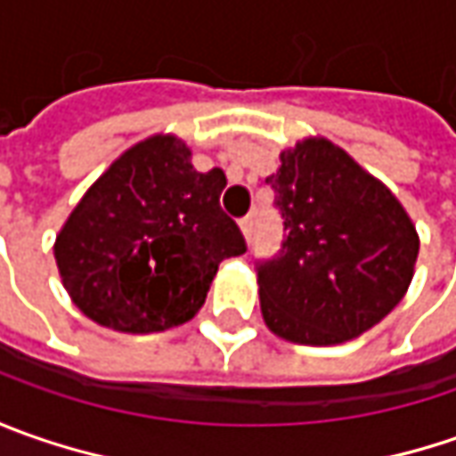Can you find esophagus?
Here are the masks:
<instances>
[{
    "instance_id": "obj_1",
    "label": "esophagus",
    "mask_w": 456,
    "mask_h": 456,
    "mask_svg": "<svg viewBox=\"0 0 456 456\" xmlns=\"http://www.w3.org/2000/svg\"><path fill=\"white\" fill-rule=\"evenodd\" d=\"M238 225H240V233H243V238H246V240H251V233H254V218L248 216V218L240 220Z\"/></svg>"
}]
</instances>
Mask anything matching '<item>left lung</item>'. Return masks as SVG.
Listing matches in <instances>:
<instances>
[{
  "mask_svg": "<svg viewBox=\"0 0 456 456\" xmlns=\"http://www.w3.org/2000/svg\"><path fill=\"white\" fill-rule=\"evenodd\" d=\"M279 159L266 183L287 238L258 266L264 322L297 345L355 340L409 291L416 225L386 184L324 136H306Z\"/></svg>",
  "mask_w": 456,
  "mask_h": 456,
  "instance_id": "obj_1",
  "label": "left lung"
}]
</instances>
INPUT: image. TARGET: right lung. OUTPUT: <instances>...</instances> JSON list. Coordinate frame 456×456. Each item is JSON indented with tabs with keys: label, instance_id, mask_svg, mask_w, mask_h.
<instances>
[{
	"label": "right lung",
	"instance_id": "right-lung-1",
	"mask_svg": "<svg viewBox=\"0 0 456 456\" xmlns=\"http://www.w3.org/2000/svg\"><path fill=\"white\" fill-rule=\"evenodd\" d=\"M223 169L198 172L175 134H154L118 154L86 190L55 236L68 297L106 330L165 332L205 305L223 258L246 254L220 210Z\"/></svg>",
	"mask_w": 456,
	"mask_h": 456
}]
</instances>
